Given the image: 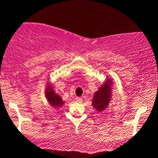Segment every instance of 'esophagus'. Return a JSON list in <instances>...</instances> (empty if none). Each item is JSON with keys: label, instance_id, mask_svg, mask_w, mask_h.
Listing matches in <instances>:
<instances>
[{"label": "esophagus", "instance_id": "1", "mask_svg": "<svg viewBox=\"0 0 158 158\" xmlns=\"http://www.w3.org/2000/svg\"><path fill=\"white\" fill-rule=\"evenodd\" d=\"M76 101L77 102H81L82 101V98H80V97H76Z\"/></svg>", "mask_w": 158, "mask_h": 158}]
</instances>
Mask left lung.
<instances>
[{"label": "left lung", "mask_w": 158, "mask_h": 158, "mask_svg": "<svg viewBox=\"0 0 158 158\" xmlns=\"http://www.w3.org/2000/svg\"><path fill=\"white\" fill-rule=\"evenodd\" d=\"M111 82L110 79H107L104 85L99 89L97 92L93 96V106L98 111H102L109 105L111 97Z\"/></svg>", "instance_id": "obj_1"}]
</instances>
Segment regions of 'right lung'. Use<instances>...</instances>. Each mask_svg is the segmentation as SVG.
I'll use <instances>...</instances> for the list:
<instances>
[{"instance_id": "add662e5", "label": "right lung", "mask_w": 158, "mask_h": 158, "mask_svg": "<svg viewBox=\"0 0 158 158\" xmlns=\"http://www.w3.org/2000/svg\"><path fill=\"white\" fill-rule=\"evenodd\" d=\"M45 95L47 96L49 103L53 107H60L61 106L63 105L64 102L62 101V99L55 93L53 90L52 87L47 86V89L45 91Z\"/></svg>"}]
</instances>
